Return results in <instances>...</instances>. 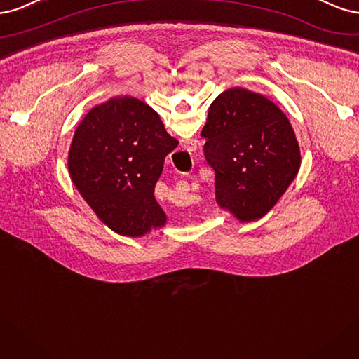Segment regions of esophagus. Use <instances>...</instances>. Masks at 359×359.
<instances>
[{"instance_id": "34e87169", "label": "esophagus", "mask_w": 359, "mask_h": 359, "mask_svg": "<svg viewBox=\"0 0 359 359\" xmlns=\"http://www.w3.org/2000/svg\"><path fill=\"white\" fill-rule=\"evenodd\" d=\"M182 147L188 150V152H194V150H196V140H194V138H191V140H183Z\"/></svg>"}]
</instances>
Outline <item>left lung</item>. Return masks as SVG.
<instances>
[{
	"label": "left lung",
	"mask_w": 359,
	"mask_h": 359,
	"mask_svg": "<svg viewBox=\"0 0 359 359\" xmlns=\"http://www.w3.org/2000/svg\"><path fill=\"white\" fill-rule=\"evenodd\" d=\"M215 170L216 201L240 222L258 221L299 170V147L286 114L257 92L231 88L209 109L201 131Z\"/></svg>",
	"instance_id": "left-lung-1"
}]
</instances>
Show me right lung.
<instances>
[{"instance_id": "right-lung-1", "label": "right lung", "mask_w": 359, "mask_h": 359, "mask_svg": "<svg viewBox=\"0 0 359 359\" xmlns=\"http://www.w3.org/2000/svg\"><path fill=\"white\" fill-rule=\"evenodd\" d=\"M177 144L146 102L114 97L79 123L68 171L102 224L121 236L142 237L165 225L154 192L164 159Z\"/></svg>"}]
</instances>
